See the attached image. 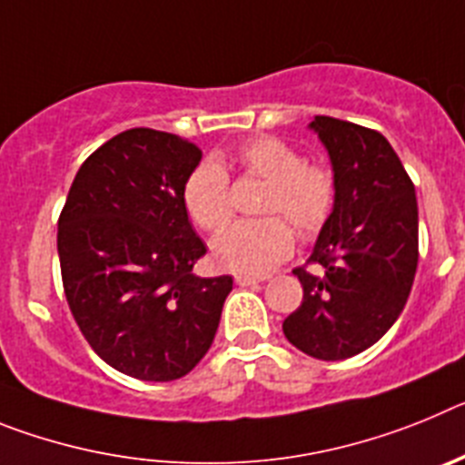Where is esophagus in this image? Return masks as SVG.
Returning a JSON list of instances; mask_svg holds the SVG:
<instances>
[{
	"instance_id": "34e87169",
	"label": "esophagus",
	"mask_w": 465,
	"mask_h": 465,
	"mask_svg": "<svg viewBox=\"0 0 465 465\" xmlns=\"http://www.w3.org/2000/svg\"><path fill=\"white\" fill-rule=\"evenodd\" d=\"M268 279V274H235L237 286H252V283H262Z\"/></svg>"
}]
</instances>
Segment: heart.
Returning <instances> with one entry per match:
<instances>
[{"label":"heart","mask_w":465,"mask_h":465,"mask_svg":"<svg viewBox=\"0 0 465 465\" xmlns=\"http://www.w3.org/2000/svg\"><path fill=\"white\" fill-rule=\"evenodd\" d=\"M232 163L249 179L268 183L258 203L262 219L242 221L225 230L213 242L212 256L225 270L268 272L293 252L291 225L302 240L326 228L338 204V179L328 165L305 160L295 146L270 134L240 143ZM182 203L188 219L204 232H221L235 216L228 174L212 160L188 172Z\"/></svg>","instance_id":"obj_1"}]
</instances>
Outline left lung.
Returning <instances> with one entry per match:
<instances>
[{"instance_id": "obj_1", "label": "left lung", "mask_w": 465, "mask_h": 465, "mask_svg": "<svg viewBox=\"0 0 465 465\" xmlns=\"http://www.w3.org/2000/svg\"><path fill=\"white\" fill-rule=\"evenodd\" d=\"M331 153L338 204L307 264L295 268L302 302L283 319L293 347L342 361L377 342L402 312L419 261L417 195L384 134L332 116L312 121Z\"/></svg>"}]
</instances>
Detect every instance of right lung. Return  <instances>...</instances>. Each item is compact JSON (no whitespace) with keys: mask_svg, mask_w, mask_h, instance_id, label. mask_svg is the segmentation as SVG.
Listing matches in <instances>:
<instances>
[{"mask_svg":"<svg viewBox=\"0 0 465 465\" xmlns=\"http://www.w3.org/2000/svg\"><path fill=\"white\" fill-rule=\"evenodd\" d=\"M203 151L133 127L90 153L57 219L64 295L93 351L123 375L172 381L207 349L232 277L193 272L207 246L182 186Z\"/></svg>","mask_w":465,"mask_h":465,"instance_id":"add662e5","label":"right lung"}]
</instances>
